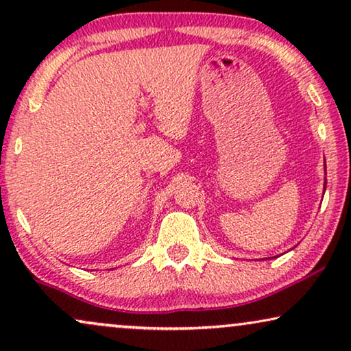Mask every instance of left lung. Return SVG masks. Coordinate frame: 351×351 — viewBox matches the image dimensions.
I'll use <instances>...</instances> for the list:
<instances>
[{
	"label": "left lung",
	"mask_w": 351,
	"mask_h": 351,
	"mask_svg": "<svg viewBox=\"0 0 351 351\" xmlns=\"http://www.w3.org/2000/svg\"><path fill=\"white\" fill-rule=\"evenodd\" d=\"M324 189H326V182H324Z\"/></svg>",
	"instance_id": "obj_1"
}]
</instances>
